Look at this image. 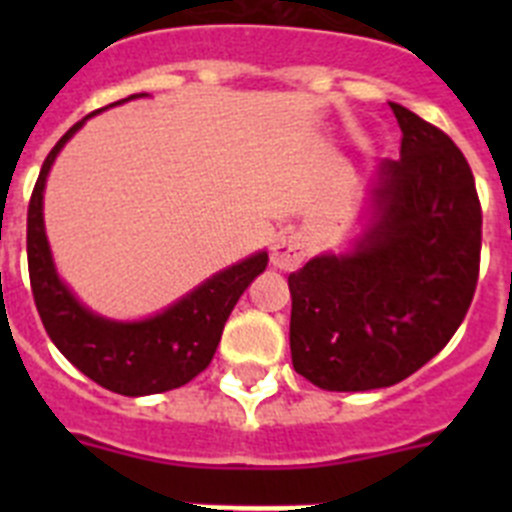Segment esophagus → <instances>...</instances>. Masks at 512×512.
Wrapping results in <instances>:
<instances>
[{
	"mask_svg": "<svg viewBox=\"0 0 512 512\" xmlns=\"http://www.w3.org/2000/svg\"><path fill=\"white\" fill-rule=\"evenodd\" d=\"M305 261V243L297 233L282 235L274 241V248H271V264L277 269L292 271Z\"/></svg>",
	"mask_w": 512,
	"mask_h": 512,
	"instance_id": "esophagus-1",
	"label": "esophagus"
}]
</instances>
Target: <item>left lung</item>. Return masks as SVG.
I'll use <instances>...</instances> for the list:
<instances>
[{"instance_id":"1","label":"left lung","mask_w":512,"mask_h":512,"mask_svg":"<svg viewBox=\"0 0 512 512\" xmlns=\"http://www.w3.org/2000/svg\"><path fill=\"white\" fill-rule=\"evenodd\" d=\"M390 107L400 158L379 164L364 235L289 274L292 364L320 390L408 379L451 341L477 287L482 207L467 158L436 125Z\"/></svg>"}]
</instances>
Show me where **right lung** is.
<instances>
[{"label":"right lung","instance_id":"obj_1","mask_svg":"<svg viewBox=\"0 0 512 512\" xmlns=\"http://www.w3.org/2000/svg\"><path fill=\"white\" fill-rule=\"evenodd\" d=\"M135 97H146V94H133L128 99ZM92 115L76 122L48 153L27 207V269H30L35 307L58 351L81 374L102 384L104 390L125 397L176 390L205 372L223 336L225 320L248 284L266 269L269 253H253L248 259L217 271L182 300H176L174 305L146 320L122 323V320L102 318L81 305L74 292L61 282L53 264L51 246L45 238L43 192L48 171L61 148Z\"/></svg>","mask_w":512,"mask_h":512}]
</instances>
